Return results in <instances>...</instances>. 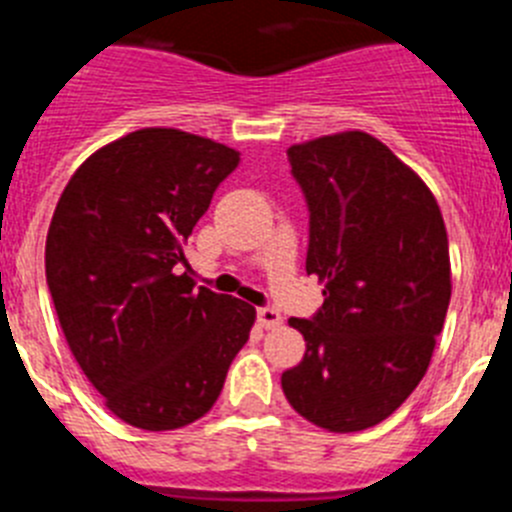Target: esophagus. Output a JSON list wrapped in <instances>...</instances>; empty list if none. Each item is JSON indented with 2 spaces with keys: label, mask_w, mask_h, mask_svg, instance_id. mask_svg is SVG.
<instances>
[{
  "label": "esophagus",
  "mask_w": 512,
  "mask_h": 512,
  "mask_svg": "<svg viewBox=\"0 0 512 512\" xmlns=\"http://www.w3.org/2000/svg\"><path fill=\"white\" fill-rule=\"evenodd\" d=\"M256 318H259L261 328H277V325L282 323V315H279V310H274V307H259V310H256Z\"/></svg>",
  "instance_id": "obj_1"
}]
</instances>
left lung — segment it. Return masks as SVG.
I'll use <instances>...</instances> for the list:
<instances>
[{
	"label": "left lung",
	"mask_w": 512,
	"mask_h": 512,
	"mask_svg": "<svg viewBox=\"0 0 512 512\" xmlns=\"http://www.w3.org/2000/svg\"><path fill=\"white\" fill-rule=\"evenodd\" d=\"M287 158L310 212L305 269L325 300L310 320H289L307 351L282 390L325 431H364L431 364L451 300L449 235L431 189L369 133L307 140Z\"/></svg>",
	"instance_id": "8db88e82"
}]
</instances>
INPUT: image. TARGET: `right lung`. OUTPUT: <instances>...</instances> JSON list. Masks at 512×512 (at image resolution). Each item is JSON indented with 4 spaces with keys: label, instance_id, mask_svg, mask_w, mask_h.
I'll use <instances>...</instances> for the list:
<instances>
[{
    "label": "right lung",
    "instance_id": "1",
    "mask_svg": "<svg viewBox=\"0 0 512 512\" xmlns=\"http://www.w3.org/2000/svg\"><path fill=\"white\" fill-rule=\"evenodd\" d=\"M238 164L210 138L135 130L92 153L53 212L45 279L63 336L107 408L143 431L202 418L256 320L248 302L174 271Z\"/></svg>",
    "mask_w": 512,
    "mask_h": 512
}]
</instances>
